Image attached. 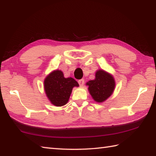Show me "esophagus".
Wrapping results in <instances>:
<instances>
[{"mask_svg":"<svg viewBox=\"0 0 156 156\" xmlns=\"http://www.w3.org/2000/svg\"><path fill=\"white\" fill-rule=\"evenodd\" d=\"M78 83H79V84H80V86L84 85V79H81V80H78Z\"/></svg>","mask_w":156,"mask_h":156,"instance_id":"esophagus-1","label":"esophagus"}]
</instances>
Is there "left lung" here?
<instances>
[{
    "mask_svg": "<svg viewBox=\"0 0 156 156\" xmlns=\"http://www.w3.org/2000/svg\"><path fill=\"white\" fill-rule=\"evenodd\" d=\"M87 84L90 94L98 102H102L110 97L115 87L112 76L103 70L98 71L95 80L89 81Z\"/></svg>",
    "mask_w": 156,
    "mask_h": 156,
    "instance_id": "obj_1",
    "label": "left lung"
}]
</instances>
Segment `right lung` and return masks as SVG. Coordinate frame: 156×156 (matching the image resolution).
I'll list each match as a JSON object with an SVG mask.
<instances>
[{"label":"right lung","mask_w":156,"mask_h":156,"mask_svg":"<svg viewBox=\"0 0 156 156\" xmlns=\"http://www.w3.org/2000/svg\"><path fill=\"white\" fill-rule=\"evenodd\" d=\"M79 84L72 78H64L60 70L54 71L44 80V88L50 102L56 106H62L69 100L73 87Z\"/></svg>","instance_id":"add662e5"}]
</instances>
